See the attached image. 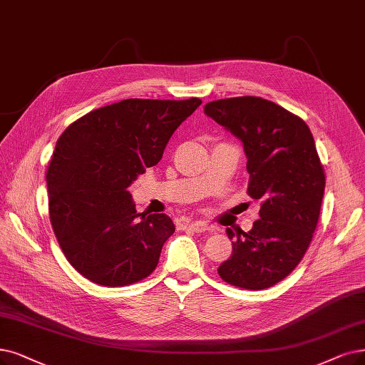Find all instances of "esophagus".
I'll return each instance as SVG.
<instances>
[{
  "label": "esophagus",
  "instance_id": "34e87169",
  "mask_svg": "<svg viewBox=\"0 0 365 365\" xmlns=\"http://www.w3.org/2000/svg\"><path fill=\"white\" fill-rule=\"evenodd\" d=\"M184 227H188V229H192L195 232H205V230H208L210 225L207 222H203V220H196V222L185 223Z\"/></svg>",
  "mask_w": 365,
  "mask_h": 365
}]
</instances>
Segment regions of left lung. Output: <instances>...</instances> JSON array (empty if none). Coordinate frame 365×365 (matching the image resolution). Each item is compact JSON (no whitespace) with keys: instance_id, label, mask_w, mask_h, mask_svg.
Here are the masks:
<instances>
[{"instance_id":"obj_1","label":"left lung","mask_w":365,"mask_h":365,"mask_svg":"<svg viewBox=\"0 0 365 365\" xmlns=\"http://www.w3.org/2000/svg\"><path fill=\"white\" fill-rule=\"evenodd\" d=\"M203 110L242 142L247 193L262 202L252 230L226 229L232 255L218 274L237 287H271L297 268L317 226L325 172L313 135L299 116L260 97L215 100Z\"/></svg>"}]
</instances>
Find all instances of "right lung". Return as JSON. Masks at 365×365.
<instances>
[{"label": "right lung", "mask_w": 365, "mask_h": 365, "mask_svg": "<svg viewBox=\"0 0 365 365\" xmlns=\"http://www.w3.org/2000/svg\"><path fill=\"white\" fill-rule=\"evenodd\" d=\"M200 98H127L71 123L46 172L49 217L70 265L100 286L138 283L155 269L175 232L166 214L136 212L127 190L163 157Z\"/></svg>", "instance_id": "obj_1"}]
</instances>
